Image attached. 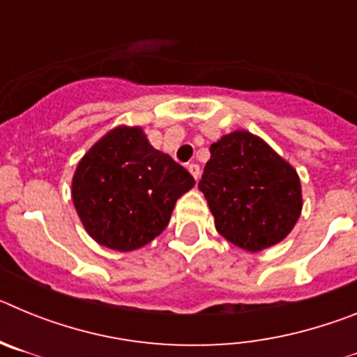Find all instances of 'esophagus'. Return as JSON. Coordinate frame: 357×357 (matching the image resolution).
Returning a JSON list of instances; mask_svg holds the SVG:
<instances>
[{
  "label": "esophagus",
  "instance_id": "34e87169",
  "mask_svg": "<svg viewBox=\"0 0 357 357\" xmlns=\"http://www.w3.org/2000/svg\"><path fill=\"white\" fill-rule=\"evenodd\" d=\"M188 169H189V173L195 176V181H198V176H200V166L193 162V164H189Z\"/></svg>",
  "mask_w": 357,
  "mask_h": 357
}]
</instances>
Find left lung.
<instances>
[{"label":"left lung","mask_w":357,"mask_h":357,"mask_svg":"<svg viewBox=\"0 0 357 357\" xmlns=\"http://www.w3.org/2000/svg\"><path fill=\"white\" fill-rule=\"evenodd\" d=\"M209 151L198 188L218 232L247 252L282 241L302 213L296 169L248 130L222 135Z\"/></svg>","instance_id":"left-lung-1"}]
</instances>
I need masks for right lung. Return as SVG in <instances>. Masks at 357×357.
<instances>
[{
	"label": "right lung",
	"instance_id": "right-lung-1",
	"mask_svg": "<svg viewBox=\"0 0 357 357\" xmlns=\"http://www.w3.org/2000/svg\"><path fill=\"white\" fill-rule=\"evenodd\" d=\"M193 185L188 169L151 146L143 128L118 125L85 151L71 198L98 245L132 252L168 227L176 200Z\"/></svg>",
	"mask_w": 357,
	"mask_h": 357
}]
</instances>
